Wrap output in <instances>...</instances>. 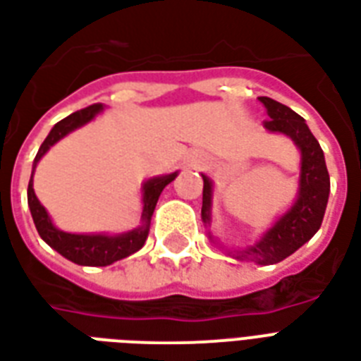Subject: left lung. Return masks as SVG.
Returning <instances> with one entry per match:
<instances>
[{
    "label": "left lung",
    "mask_w": 361,
    "mask_h": 361,
    "mask_svg": "<svg viewBox=\"0 0 361 361\" xmlns=\"http://www.w3.org/2000/svg\"><path fill=\"white\" fill-rule=\"evenodd\" d=\"M259 102L264 103L269 114V120L264 122L265 130L269 133L290 137L294 141L295 149L300 150L298 194L292 205L279 216H275L269 228L252 245L228 248L211 230L207 233L212 245L226 252V256L241 259V262H254L258 265H273L288 258L290 254H294L307 241H311L312 235L320 230L329 197V175L322 149L309 130L305 118H301L292 109L271 97H259ZM201 177H203L201 220L205 228H211L214 183L205 173H201Z\"/></svg>",
    "instance_id": "obj_1"
}]
</instances>
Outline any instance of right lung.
I'll return each instance as SVG.
<instances>
[{
  "label": "right lung",
  "instance_id": "obj_1",
  "mask_svg": "<svg viewBox=\"0 0 361 361\" xmlns=\"http://www.w3.org/2000/svg\"><path fill=\"white\" fill-rule=\"evenodd\" d=\"M105 105L103 103H94L90 107L80 109L77 113L69 114L63 120H60L54 128L50 130L43 145L39 147V152L33 160L32 177L27 184V207L32 212L33 224L37 228L39 235L50 248H54L56 252L61 254L63 258L73 262L77 265H88V267H105L118 259H124L131 256L137 250H141L150 231V220L154 214L158 197L164 192L167 184L173 183L177 178L178 171L169 173V175H158L142 180L141 184V224L124 233H107V231H97V233H73V231H63L54 224V220L50 219L49 211L41 205V201L35 195L33 190V173L35 167L41 161L47 152H49L56 142L61 141L71 131L79 130L82 126L90 124L97 114L103 113Z\"/></svg>",
  "mask_w": 361,
  "mask_h": 361
}]
</instances>
